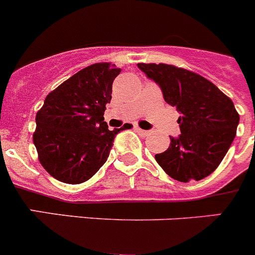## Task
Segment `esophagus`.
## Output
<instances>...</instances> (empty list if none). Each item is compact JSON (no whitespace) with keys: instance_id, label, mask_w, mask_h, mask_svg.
Listing matches in <instances>:
<instances>
[{"instance_id":"34e87169","label":"esophagus","mask_w":255,"mask_h":255,"mask_svg":"<svg viewBox=\"0 0 255 255\" xmlns=\"http://www.w3.org/2000/svg\"><path fill=\"white\" fill-rule=\"evenodd\" d=\"M134 130L137 133H138L139 135H147L148 134V130H146V129H142V128H139V127H134Z\"/></svg>"}]
</instances>
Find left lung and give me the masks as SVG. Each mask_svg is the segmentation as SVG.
Listing matches in <instances>:
<instances>
[{"instance_id": "left-lung-1", "label": "left lung", "mask_w": 255, "mask_h": 255, "mask_svg": "<svg viewBox=\"0 0 255 255\" xmlns=\"http://www.w3.org/2000/svg\"><path fill=\"white\" fill-rule=\"evenodd\" d=\"M138 68L160 85L165 102L176 107L181 134L154 156L170 177L189 182L218 168L227 154L239 123L232 99L210 80L170 64L139 63Z\"/></svg>"}]
</instances>
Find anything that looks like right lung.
Instances as JSON below:
<instances>
[{"label": "right lung", "mask_w": 255, "mask_h": 255, "mask_svg": "<svg viewBox=\"0 0 255 255\" xmlns=\"http://www.w3.org/2000/svg\"><path fill=\"white\" fill-rule=\"evenodd\" d=\"M121 73L111 63H97L74 74L45 98L36 113L32 139L42 167L65 184L88 181L109 156L118 132L104 122L112 85Z\"/></svg>", "instance_id": "right-lung-1"}]
</instances>
